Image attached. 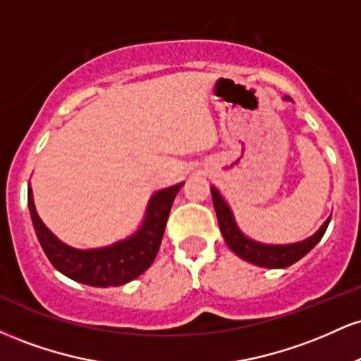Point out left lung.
<instances>
[{"label": "left lung", "mask_w": 361, "mask_h": 361, "mask_svg": "<svg viewBox=\"0 0 361 361\" xmlns=\"http://www.w3.org/2000/svg\"><path fill=\"white\" fill-rule=\"evenodd\" d=\"M285 100H290V98L285 97ZM210 192H212V202L215 207V214H217L219 227H221V233L224 235V239H226L227 246H229L239 258L250 261V263H255L263 268H287L290 264L297 263V261L304 258V256L321 241L331 221L329 217L324 224H322L321 229H319L316 234L310 235V238L304 239V241L300 243L263 244L258 241H252V239L244 235L241 231H239L229 205L224 200L217 188L212 186Z\"/></svg>", "instance_id": "8db88e82"}]
</instances>
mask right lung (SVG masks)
Returning a JSON list of instances; mask_svg holds the SVG:
<instances>
[{
  "mask_svg": "<svg viewBox=\"0 0 361 361\" xmlns=\"http://www.w3.org/2000/svg\"><path fill=\"white\" fill-rule=\"evenodd\" d=\"M183 183L159 190L149 200L146 217L137 233L111 246L76 250L54 235L40 221L28 185V209L40 246L62 275L91 287H118L142 275L154 261L166 227L169 210Z\"/></svg>",
  "mask_w": 361,
  "mask_h": 361,
  "instance_id": "obj_1",
  "label": "right lung"
}]
</instances>
